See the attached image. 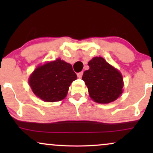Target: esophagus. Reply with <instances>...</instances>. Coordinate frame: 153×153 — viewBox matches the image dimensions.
<instances>
[{"instance_id": "obj_1", "label": "esophagus", "mask_w": 153, "mask_h": 153, "mask_svg": "<svg viewBox=\"0 0 153 153\" xmlns=\"http://www.w3.org/2000/svg\"><path fill=\"white\" fill-rule=\"evenodd\" d=\"M82 74H83V72L81 71V72H80V73H78V74H77V75H78V78H81V77L82 76Z\"/></svg>"}]
</instances>
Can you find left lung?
Here are the masks:
<instances>
[{
	"label": "left lung",
	"mask_w": 153,
	"mask_h": 153,
	"mask_svg": "<svg viewBox=\"0 0 153 153\" xmlns=\"http://www.w3.org/2000/svg\"><path fill=\"white\" fill-rule=\"evenodd\" d=\"M82 79L85 82L91 98L100 103L115 101L122 94V74L103 57H94L88 62Z\"/></svg>",
	"instance_id": "obj_1"
}]
</instances>
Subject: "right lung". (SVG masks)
Here are the masks:
<instances>
[{
  "instance_id": "add662e5",
  "label": "right lung",
  "mask_w": 153,
  "mask_h": 153,
  "mask_svg": "<svg viewBox=\"0 0 153 153\" xmlns=\"http://www.w3.org/2000/svg\"><path fill=\"white\" fill-rule=\"evenodd\" d=\"M77 75L69 63L57 59L39 66L29 78V85L34 94L47 102L64 99Z\"/></svg>"
}]
</instances>
